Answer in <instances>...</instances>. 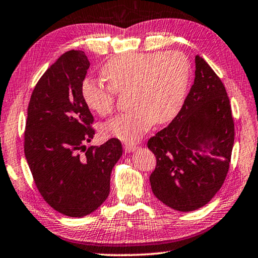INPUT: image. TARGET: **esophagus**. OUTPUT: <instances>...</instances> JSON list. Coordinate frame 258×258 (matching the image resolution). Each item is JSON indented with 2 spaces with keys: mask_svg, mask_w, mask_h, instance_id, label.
<instances>
[{
  "mask_svg": "<svg viewBox=\"0 0 258 258\" xmlns=\"http://www.w3.org/2000/svg\"><path fill=\"white\" fill-rule=\"evenodd\" d=\"M136 149H137V146L133 144H126L124 146V150L127 151V153H133V151H136Z\"/></svg>",
  "mask_w": 258,
  "mask_h": 258,
  "instance_id": "esophagus-1",
  "label": "esophagus"
}]
</instances>
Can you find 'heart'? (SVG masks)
<instances>
[{
    "mask_svg": "<svg viewBox=\"0 0 258 258\" xmlns=\"http://www.w3.org/2000/svg\"><path fill=\"white\" fill-rule=\"evenodd\" d=\"M108 86L85 79L81 97L87 107L100 116L114 108L116 94L130 93L133 110L112 118L102 126L104 137L136 142L155 124L173 119L185 101L191 68L181 51L131 52L114 56L102 69Z\"/></svg>",
    "mask_w": 258,
    "mask_h": 258,
    "instance_id": "obj_1",
    "label": "heart"
}]
</instances>
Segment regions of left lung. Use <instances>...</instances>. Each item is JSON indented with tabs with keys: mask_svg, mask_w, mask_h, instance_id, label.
Wrapping results in <instances>:
<instances>
[{
	"mask_svg": "<svg viewBox=\"0 0 258 258\" xmlns=\"http://www.w3.org/2000/svg\"><path fill=\"white\" fill-rule=\"evenodd\" d=\"M234 144L230 100L222 81L201 56L182 108L148 141L157 164L149 180L154 195L171 209H200L220 189Z\"/></svg>",
	"mask_w": 258,
	"mask_h": 258,
	"instance_id": "obj_1",
	"label": "left lung"
}]
</instances>
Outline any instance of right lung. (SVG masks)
<instances>
[{"mask_svg": "<svg viewBox=\"0 0 258 258\" xmlns=\"http://www.w3.org/2000/svg\"><path fill=\"white\" fill-rule=\"evenodd\" d=\"M84 51L70 50L43 73L27 109L25 156L49 206L69 217L95 211L110 193V175L122 155L118 139L86 147L94 138L80 87L89 68Z\"/></svg>", "mask_w": 258, "mask_h": 258, "instance_id": "1", "label": "right lung"}]
</instances>
